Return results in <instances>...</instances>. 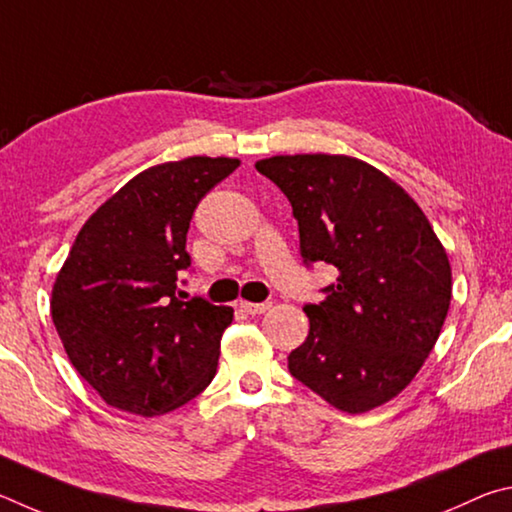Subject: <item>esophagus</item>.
Returning a JSON list of instances; mask_svg holds the SVG:
<instances>
[{"mask_svg":"<svg viewBox=\"0 0 512 512\" xmlns=\"http://www.w3.org/2000/svg\"><path fill=\"white\" fill-rule=\"evenodd\" d=\"M240 308L247 312V315H263V312H267L272 308L270 301L265 303H251V301H240Z\"/></svg>","mask_w":512,"mask_h":512,"instance_id":"1","label":"esophagus"}]
</instances>
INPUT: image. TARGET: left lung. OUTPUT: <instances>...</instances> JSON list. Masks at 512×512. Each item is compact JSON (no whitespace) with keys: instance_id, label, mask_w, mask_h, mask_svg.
I'll return each instance as SVG.
<instances>
[{"instance_id":"1","label":"left lung","mask_w":512,"mask_h":512,"mask_svg":"<svg viewBox=\"0 0 512 512\" xmlns=\"http://www.w3.org/2000/svg\"><path fill=\"white\" fill-rule=\"evenodd\" d=\"M292 204L306 263L337 267L308 303L310 333L288 369L328 405L364 414L398 396L432 353L452 267L423 209L382 170L346 155L256 161Z\"/></svg>"}]
</instances>
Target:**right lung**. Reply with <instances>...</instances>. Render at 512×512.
Returning <instances> with one entry per match:
<instances>
[{"label": "right lung", "mask_w": 512, "mask_h": 512, "mask_svg": "<svg viewBox=\"0 0 512 512\" xmlns=\"http://www.w3.org/2000/svg\"><path fill=\"white\" fill-rule=\"evenodd\" d=\"M240 166L186 157L150 166L89 215L51 290L69 362L107 405L161 416L209 387L233 310L184 301L195 206Z\"/></svg>", "instance_id": "1"}]
</instances>
